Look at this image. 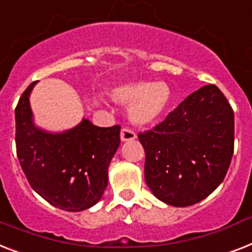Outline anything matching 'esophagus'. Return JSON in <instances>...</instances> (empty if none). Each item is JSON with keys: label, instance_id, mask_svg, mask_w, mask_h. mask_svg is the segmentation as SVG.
I'll return each mask as SVG.
<instances>
[{"label": "esophagus", "instance_id": "34e87169", "mask_svg": "<svg viewBox=\"0 0 252 252\" xmlns=\"http://www.w3.org/2000/svg\"><path fill=\"white\" fill-rule=\"evenodd\" d=\"M136 137V132L133 129H130V128H123L122 133H120V138H122V141H124V142H126V141H133Z\"/></svg>", "mask_w": 252, "mask_h": 252}]
</instances>
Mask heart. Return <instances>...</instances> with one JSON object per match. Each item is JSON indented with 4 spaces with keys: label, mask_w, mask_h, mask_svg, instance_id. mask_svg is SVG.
Here are the masks:
<instances>
[{
    "label": "heart",
    "mask_w": 252,
    "mask_h": 252,
    "mask_svg": "<svg viewBox=\"0 0 252 252\" xmlns=\"http://www.w3.org/2000/svg\"><path fill=\"white\" fill-rule=\"evenodd\" d=\"M116 101L124 105H133L129 115L133 123L145 126L158 120L168 108L172 92L161 81H132L124 84L112 93Z\"/></svg>",
    "instance_id": "b5f03b06"
}]
</instances>
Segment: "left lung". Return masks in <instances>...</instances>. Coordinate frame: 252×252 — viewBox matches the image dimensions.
I'll return each mask as SVG.
<instances>
[{
  "label": "left lung",
  "instance_id": "8db88e82",
  "mask_svg": "<svg viewBox=\"0 0 252 252\" xmlns=\"http://www.w3.org/2000/svg\"><path fill=\"white\" fill-rule=\"evenodd\" d=\"M145 180L175 207L200 202L222 183L234 150V112L216 85L186 97L153 130L140 133Z\"/></svg>",
  "mask_w": 252,
  "mask_h": 252
}]
</instances>
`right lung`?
I'll use <instances>...</instances> for the list:
<instances>
[{"mask_svg": "<svg viewBox=\"0 0 252 252\" xmlns=\"http://www.w3.org/2000/svg\"><path fill=\"white\" fill-rule=\"evenodd\" d=\"M27 88L15 108V144L20 167L32 189L54 207L79 212L102 198L108 165L120 145V126H79L50 133L34 126Z\"/></svg>", "mask_w": 252, "mask_h": 252, "instance_id": "right-lung-1", "label": "right lung"}]
</instances>
